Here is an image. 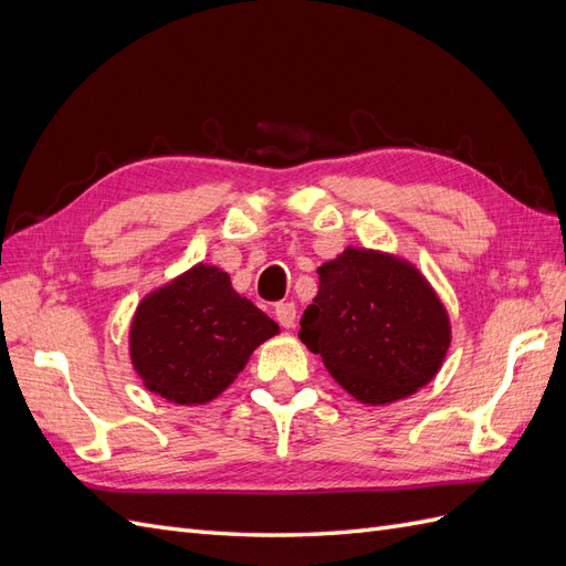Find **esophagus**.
<instances>
[{"label": "esophagus", "mask_w": 566, "mask_h": 566, "mask_svg": "<svg viewBox=\"0 0 566 566\" xmlns=\"http://www.w3.org/2000/svg\"><path fill=\"white\" fill-rule=\"evenodd\" d=\"M295 316H297V310H295L293 302L276 304V321L283 325V328H293Z\"/></svg>", "instance_id": "esophagus-1"}]
</instances>
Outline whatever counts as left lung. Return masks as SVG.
I'll return each mask as SVG.
<instances>
[{"label": "left lung", "instance_id": "obj_1", "mask_svg": "<svg viewBox=\"0 0 566 566\" xmlns=\"http://www.w3.org/2000/svg\"><path fill=\"white\" fill-rule=\"evenodd\" d=\"M300 339L356 401L387 406L434 380L451 347V318L416 264L349 245L318 266Z\"/></svg>", "mask_w": 566, "mask_h": 566}]
</instances>
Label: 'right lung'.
Returning <instances> with one entry per match:
<instances>
[{"instance_id":"right-lung-1","label":"right lung","mask_w":566,"mask_h":566,"mask_svg":"<svg viewBox=\"0 0 566 566\" xmlns=\"http://www.w3.org/2000/svg\"><path fill=\"white\" fill-rule=\"evenodd\" d=\"M279 333L276 321L235 293L224 269L198 262L136 304L129 361L148 391L179 406H202Z\"/></svg>"}]
</instances>
